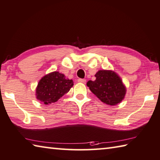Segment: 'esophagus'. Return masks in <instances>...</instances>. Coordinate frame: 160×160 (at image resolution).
Returning a JSON list of instances; mask_svg holds the SVG:
<instances>
[{"mask_svg":"<svg viewBox=\"0 0 160 160\" xmlns=\"http://www.w3.org/2000/svg\"><path fill=\"white\" fill-rule=\"evenodd\" d=\"M78 81L79 82H81V83H84L85 84L86 82V80L85 79H78Z\"/></svg>","mask_w":160,"mask_h":160,"instance_id":"1","label":"esophagus"}]
</instances>
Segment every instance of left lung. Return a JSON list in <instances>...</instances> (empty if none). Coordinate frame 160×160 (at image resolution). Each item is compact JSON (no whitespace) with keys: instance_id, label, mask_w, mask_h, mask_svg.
Listing matches in <instances>:
<instances>
[{"instance_id":"1","label":"left lung","mask_w":160,"mask_h":160,"mask_svg":"<svg viewBox=\"0 0 160 160\" xmlns=\"http://www.w3.org/2000/svg\"><path fill=\"white\" fill-rule=\"evenodd\" d=\"M94 81L87 82L91 92L103 103L110 106L120 103L125 97L127 89L121 78L110 70H99Z\"/></svg>"}]
</instances>
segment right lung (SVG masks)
Wrapping results in <instances>:
<instances>
[{
  "mask_svg": "<svg viewBox=\"0 0 160 160\" xmlns=\"http://www.w3.org/2000/svg\"><path fill=\"white\" fill-rule=\"evenodd\" d=\"M73 86V81L58 71L50 72L43 76L38 83L36 97L45 105H50L62 98Z\"/></svg>",
  "mask_w": 160,
  "mask_h": 160,
  "instance_id": "right-lung-1",
  "label": "right lung"
}]
</instances>
